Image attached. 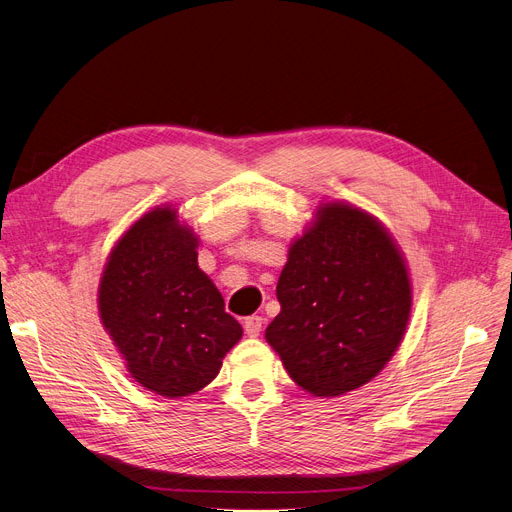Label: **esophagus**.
<instances>
[{"mask_svg":"<svg viewBox=\"0 0 512 512\" xmlns=\"http://www.w3.org/2000/svg\"><path fill=\"white\" fill-rule=\"evenodd\" d=\"M242 326H245V332L249 336H259V332L263 328V319L259 315H251V317L245 319V324H242Z\"/></svg>","mask_w":512,"mask_h":512,"instance_id":"34e87169","label":"esophagus"}]
</instances>
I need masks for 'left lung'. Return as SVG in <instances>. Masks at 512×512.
Returning a JSON list of instances; mask_svg holds the SVG:
<instances>
[{"mask_svg":"<svg viewBox=\"0 0 512 512\" xmlns=\"http://www.w3.org/2000/svg\"><path fill=\"white\" fill-rule=\"evenodd\" d=\"M265 338L290 378L315 396L367 384L394 355L411 282L390 234L365 211L332 203L288 251Z\"/></svg>","mask_w":512,"mask_h":512,"instance_id":"1","label":"left lung"}]
</instances>
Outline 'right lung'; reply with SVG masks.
I'll use <instances>...</instances> for the list:
<instances>
[{"mask_svg":"<svg viewBox=\"0 0 512 512\" xmlns=\"http://www.w3.org/2000/svg\"><path fill=\"white\" fill-rule=\"evenodd\" d=\"M195 247L176 211L157 207L118 240L99 284L103 326L132 378L168 398L205 388L242 336Z\"/></svg>","mask_w":512,"mask_h":512,"instance_id":"add662e5","label":"right lung"}]
</instances>
